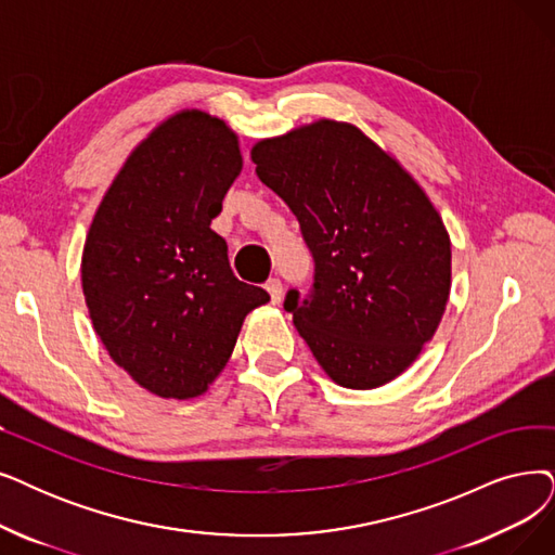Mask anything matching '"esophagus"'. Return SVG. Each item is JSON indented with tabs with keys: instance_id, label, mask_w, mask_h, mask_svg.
<instances>
[{
	"instance_id": "esophagus-1",
	"label": "esophagus",
	"mask_w": 555,
	"mask_h": 555,
	"mask_svg": "<svg viewBox=\"0 0 555 555\" xmlns=\"http://www.w3.org/2000/svg\"><path fill=\"white\" fill-rule=\"evenodd\" d=\"M266 292H269L273 305H280V300H282V282L280 280L273 278V280L266 282Z\"/></svg>"
}]
</instances>
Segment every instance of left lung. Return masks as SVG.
I'll return each mask as SVG.
<instances>
[{
  "label": "left lung",
  "instance_id": "8db88e82",
  "mask_svg": "<svg viewBox=\"0 0 555 555\" xmlns=\"http://www.w3.org/2000/svg\"><path fill=\"white\" fill-rule=\"evenodd\" d=\"M259 180L296 214L314 255V289L286 312L332 380L375 389L433 339L451 294V238L396 157L360 127L314 120L261 139Z\"/></svg>",
  "mask_w": 555,
  "mask_h": 555
}]
</instances>
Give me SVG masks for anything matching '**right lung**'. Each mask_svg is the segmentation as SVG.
<instances>
[{"label":"right lung","mask_w":555,"mask_h":555,"mask_svg":"<svg viewBox=\"0 0 555 555\" xmlns=\"http://www.w3.org/2000/svg\"><path fill=\"white\" fill-rule=\"evenodd\" d=\"M241 168L236 131L184 108L131 150L88 228V317L111 360L154 396L205 393L243 321L269 302L234 278L228 243L211 230Z\"/></svg>","instance_id":"add662e5"}]
</instances>
